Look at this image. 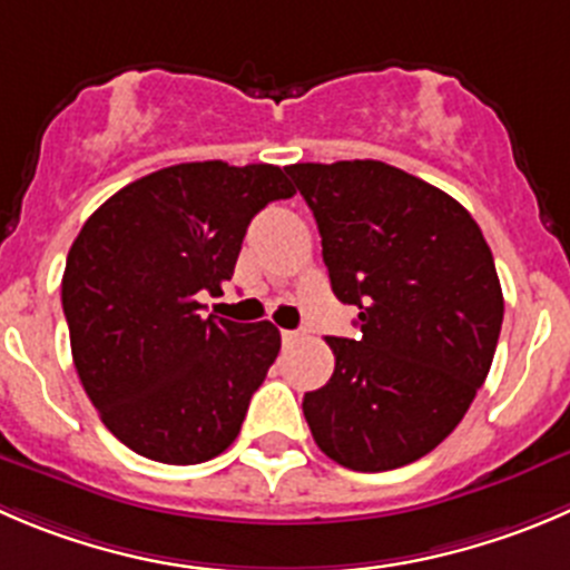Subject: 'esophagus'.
I'll return each mask as SVG.
<instances>
[{
    "label": "esophagus",
    "mask_w": 570,
    "mask_h": 570,
    "mask_svg": "<svg viewBox=\"0 0 570 570\" xmlns=\"http://www.w3.org/2000/svg\"><path fill=\"white\" fill-rule=\"evenodd\" d=\"M281 336H284V345H292V342L301 340V331H281Z\"/></svg>",
    "instance_id": "obj_1"
}]
</instances>
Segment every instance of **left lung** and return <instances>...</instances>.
<instances>
[{
  "instance_id": "1",
  "label": "left lung",
  "mask_w": 570,
  "mask_h": 570,
  "mask_svg": "<svg viewBox=\"0 0 570 570\" xmlns=\"http://www.w3.org/2000/svg\"><path fill=\"white\" fill-rule=\"evenodd\" d=\"M323 236L331 289L358 308V340L325 336L336 364L306 392L314 443L342 468L392 471L438 449L476 397L504 295L476 219L384 161L292 164Z\"/></svg>"
}]
</instances>
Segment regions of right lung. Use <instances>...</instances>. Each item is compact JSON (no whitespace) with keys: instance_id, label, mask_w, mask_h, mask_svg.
<instances>
[{"instance_id":"1","label":"right lung","mask_w":570,"mask_h":570,"mask_svg":"<svg viewBox=\"0 0 570 570\" xmlns=\"http://www.w3.org/2000/svg\"><path fill=\"white\" fill-rule=\"evenodd\" d=\"M292 195L273 164L195 161L132 180L86 219L60 301L82 390L130 451L197 465L236 440L281 331L203 317L200 295L223 292L250 219Z\"/></svg>"}]
</instances>
